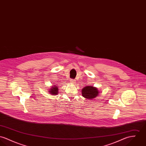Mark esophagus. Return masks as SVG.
I'll use <instances>...</instances> for the list:
<instances>
[{
	"instance_id": "34e87169",
	"label": "esophagus",
	"mask_w": 146,
	"mask_h": 146,
	"mask_svg": "<svg viewBox=\"0 0 146 146\" xmlns=\"http://www.w3.org/2000/svg\"><path fill=\"white\" fill-rule=\"evenodd\" d=\"M70 82H72V83H73V82H75V80H74V79H70Z\"/></svg>"
}]
</instances>
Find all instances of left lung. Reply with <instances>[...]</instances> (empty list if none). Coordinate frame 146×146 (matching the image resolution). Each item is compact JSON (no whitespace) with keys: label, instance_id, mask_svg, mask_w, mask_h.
Wrapping results in <instances>:
<instances>
[{"label":"left lung","instance_id":"obj_1","mask_svg":"<svg viewBox=\"0 0 146 146\" xmlns=\"http://www.w3.org/2000/svg\"><path fill=\"white\" fill-rule=\"evenodd\" d=\"M82 96L87 99H93L97 97L98 91L97 88L92 86H86L82 90Z\"/></svg>","mask_w":146,"mask_h":146}]
</instances>
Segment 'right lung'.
<instances>
[{
	"label": "right lung",
	"mask_w": 146,
	"mask_h": 146,
	"mask_svg": "<svg viewBox=\"0 0 146 146\" xmlns=\"http://www.w3.org/2000/svg\"><path fill=\"white\" fill-rule=\"evenodd\" d=\"M50 93L52 95H57L58 93V87L54 86L53 87H52L51 89H50Z\"/></svg>",
	"instance_id": "obj_1"
}]
</instances>
